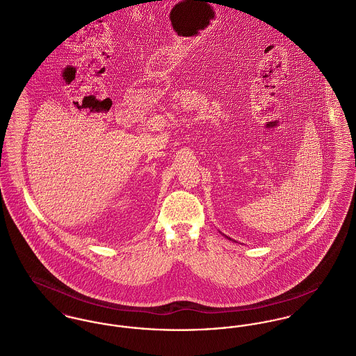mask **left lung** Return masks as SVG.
Wrapping results in <instances>:
<instances>
[{"instance_id":"obj_1","label":"left lung","mask_w":356,"mask_h":356,"mask_svg":"<svg viewBox=\"0 0 356 356\" xmlns=\"http://www.w3.org/2000/svg\"><path fill=\"white\" fill-rule=\"evenodd\" d=\"M223 236H225V234H223ZM225 237H226V238H229V240H232V238H230V237H227V236H225ZM232 241H234V240H232ZM234 243H236V241H234Z\"/></svg>"}]
</instances>
